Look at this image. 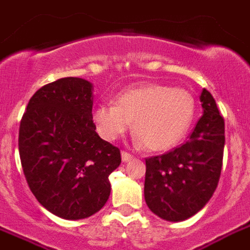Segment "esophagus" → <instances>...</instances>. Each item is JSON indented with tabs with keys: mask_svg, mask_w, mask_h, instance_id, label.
<instances>
[{
	"mask_svg": "<svg viewBox=\"0 0 250 250\" xmlns=\"http://www.w3.org/2000/svg\"><path fill=\"white\" fill-rule=\"evenodd\" d=\"M133 157H132L129 153H127V151H122V160H123V162H128Z\"/></svg>",
	"mask_w": 250,
	"mask_h": 250,
	"instance_id": "esophagus-1",
	"label": "esophagus"
}]
</instances>
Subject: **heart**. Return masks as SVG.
Here are the masks:
<instances>
[{
  "label": "heart",
  "mask_w": 250,
  "mask_h": 250,
  "mask_svg": "<svg viewBox=\"0 0 250 250\" xmlns=\"http://www.w3.org/2000/svg\"><path fill=\"white\" fill-rule=\"evenodd\" d=\"M195 115V100L185 88L149 83L118 93L113 104H101L92 111L97 133L115 141L131 127L136 141L151 151H166L188 133Z\"/></svg>",
  "instance_id": "b5f03b06"
}]
</instances>
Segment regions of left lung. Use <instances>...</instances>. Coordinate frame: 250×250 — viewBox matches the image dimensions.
Listing matches in <instances>:
<instances>
[{"mask_svg":"<svg viewBox=\"0 0 250 250\" xmlns=\"http://www.w3.org/2000/svg\"><path fill=\"white\" fill-rule=\"evenodd\" d=\"M202 118L184 145L147 158L144 195L149 209L169 222L203 209L216 190L222 168L225 122L209 91L200 93Z\"/></svg>","mask_w":250,"mask_h":250,"instance_id":"8db88e82","label":"left lung"}]
</instances>
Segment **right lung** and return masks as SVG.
<instances>
[{"instance_id":"right-lung-1","label":"right lung","mask_w":250,"mask_h":250,"mask_svg":"<svg viewBox=\"0 0 250 250\" xmlns=\"http://www.w3.org/2000/svg\"><path fill=\"white\" fill-rule=\"evenodd\" d=\"M92 83L68 77L48 83L28 103L19 154L30 191L64 220H82L105 206L118 147L100 139L92 122Z\"/></svg>"}]
</instances>
